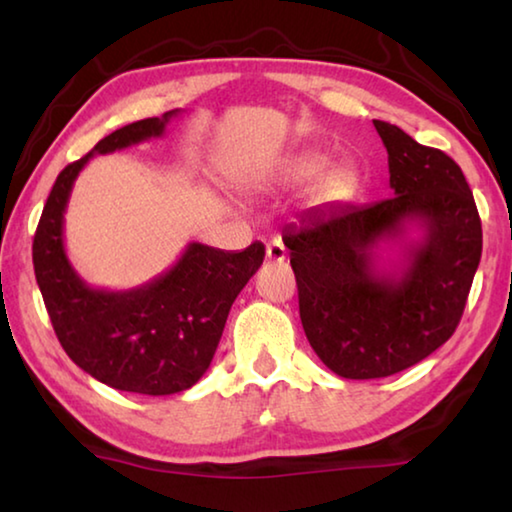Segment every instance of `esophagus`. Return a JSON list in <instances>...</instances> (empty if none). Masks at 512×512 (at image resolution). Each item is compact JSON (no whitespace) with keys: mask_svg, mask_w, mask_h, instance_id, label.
Here are the masks:
<instances>
[{"mask_svg":"<svg viewBox=\"0 0 512 512\" xmlns=\"http://www.w3.org/2000/svg\"><path fill=\"white\" fill-rule=\"evenodd\" d=\"M266 259L268 262H284L287 259V248H284V244L277 237L266 244Z\"/></svg>","mask_w":512,"mask_h":512,"instance_id":"1","label":"esophagus"}]
</instances>
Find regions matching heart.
<instances>
[{"instance_id":"1","label":"heart","mask_w":512,"mask_h":512,"mask_svg":"<svg viewBox=\"0 0 512 512\" xmlns=\"http://www.w3.org/2000/svg\"><path fill=\"white\" fill-rule=\"evenodd\" d=\"M327 164L329 160L323 153H302L282 164L280 176L284 180H289V183H309V180L318 178L320 173L325 171ZM354 189H357V171L348 167V164H343V167L327 171L325 176L320 178L314 198L318 203L325 205L341 203L348 201L354 194Z\"/></svg>"}]
</instances>
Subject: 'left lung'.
Returning <instances> with one entry per match:
<instances>
[{"label": "left lung", "mask_w": 512, "mask_h": 512, "mask_svg": "<svg viewBox=\"0 0 512 512\" xmlns=\"http://www.w3.org/2000/svg\"><path fill=\"white\" fill-rule=\"evenodd\" d=\"M372 124L395 196L307 212L282 230L309 345L345 379L395 375L438 350L461 323L483 246L461 167L388 121ZM409 224L423 228V239L386 272L376 248Z\"/></svg>", "instance_id": "obj_1"}]
</instances>
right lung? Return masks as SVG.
<instances>
[{
	"label": "right lung",
	"instance_id": "right-lung-1",
	"mask_svg": "<svg viewBox=\"0 0 512 512\" xmlns=\"http://www.w3.org/2000/svg\"><path fill=\"white\" fill-rule=\"evenodd\" d=\"M180 110L128 124L58 173L33 237V268L60 345L101 384L140 395L192 388L210 368L230 307L264 262V244L241 253L189 244L167 273L128 291L92 289L69 264L63 223L69 194L92 155L160 137Z\"/></svg>",
	"mask_w": 512,
	"mask_h": 512
}]
</instances>
